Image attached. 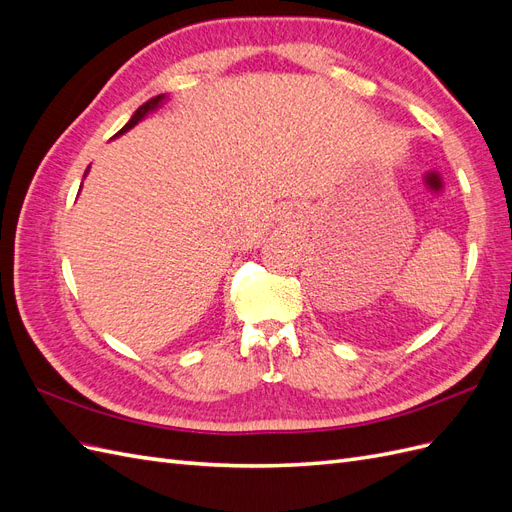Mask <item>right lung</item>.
<instances>
[{
	"label": "right lung",
	"instance_id": "obj_1",
	"mask_svg": "<svg viewBox=\"0 0 512 512\" xmlns=\"http://www.w3.org/2000/svg\"><path fill=\"white\" fill-rule=\"evenodd\" d=\"M162 102H164V94H162V96H156V98H151V100H147L143 106H138V111L132 115V119H130V121L126 123V126H123V128H121L117 134H123V132H128L130 128H134L138 121H141V119H143L147 113H151L153 108H158Z\"/></svg>",
	"mask_w": 512,
	"mask_h": 512
}]
</instances>
